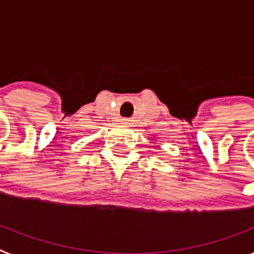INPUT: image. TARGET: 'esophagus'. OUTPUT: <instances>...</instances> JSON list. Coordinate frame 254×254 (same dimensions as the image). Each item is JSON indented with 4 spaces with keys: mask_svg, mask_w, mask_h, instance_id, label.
<instances>
[{
    "mask_svg": "<svg viewBox=\"0 0 254 254\" xmlns=\"http://www.w3.org/2000/svg\"><path fill=\"white\" fill-rule=\"evenodd\" d=\"M130 121L131 120H129V119H123V120H121V123H123L124 125H130Z\"/></svg>",
    "mask_w": 254,
    "mask_h": 254,
    "instance_id": "obj_1",
    "label": "esophagus"
}]
</instances>
